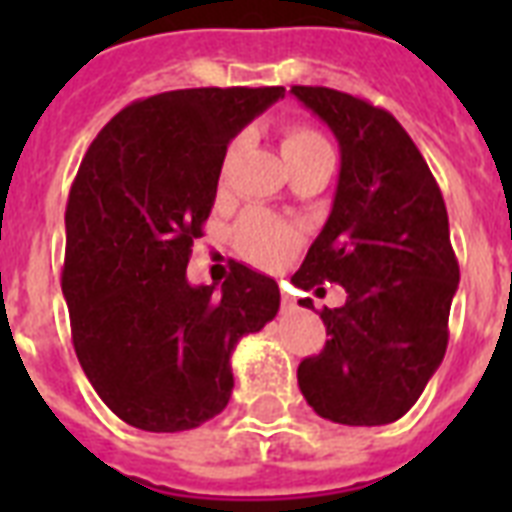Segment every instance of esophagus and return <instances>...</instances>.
Listing matches in <instances>:
<instances>
[{
  "label": "esophagus",
  "mask_w": 512,
  "mask_h": 512,
  "mask_svg": "<svg viewBox=\"0 0 512 512\" xmlns=\"http://www.w3.org/2000/svg\"><path fill=\"white\" fill-rule=\"evenodd\" d=\"M295 297H289V295H284L281 297V308H284V311H292V308H295Z\"/></svg>",
  "instance_id": "esophagus-1"
}]
</instances>
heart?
I'll return each mask as SVG.
<instances>
[{
    "mask_svg": "<svg viewBox=\"0 0 512 512\" xmlns=\"http://www.w3.org/2000/svg\"><path fill=\"white\" fill-rule=\"evenodd\" d=\"M319 148H327V140L305 124H292L281 135V154H284L287 164H295L297 159H303ZM236 151H239V140L228 148L223 159V172L231 167ZM236 241L252 263L263 265V268H281L284 263H289V257L295 255L303 236L295 225L284 223L279 217L265 215V212H247L241 217V223L236 225Z\"/></svg>",
    "mask_w": 512,
    "mask_h": 512,
    "instance_id": "b5f03b06",
    "label": "heart"
}]
</instances>
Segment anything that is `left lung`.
Wrapping results in <instances>:
<instances>
[{"label": "left lung", "mask_w": 512, "mask_h": 512, "mask_svg": "<svg viewBox=\"0 0 512 512\" xmlns=\"http://www.w3.org/2000/svg\"><path fill=\"white\" fill-rule=\"evenodd\" d=\"M340 143V177L327 223L295 284L345 287L324 308L327 345L303 358L297 382L324 420L388 425L404 417L444 361L460 265L444 196L396 116L348 92L292 87ZM300 305L313 308L311 297Z\"/></svg>", "instance_id": "8db88e82"}]
</instances>
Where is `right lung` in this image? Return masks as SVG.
Returning a JSON list of instances; mask_svg holds the SVG:
<instances>
[{
    "mask_svg": "<svg viewBox=\"0 0 512 512\" xmlns=\"http://www.w3.org/2000/svg\"><path fill=\"white\" fill-rule=\"evenodd\" d=\"M284 87H199L138 100L87 148L66 207L63 297L87 380L132 428H199L228 404L231 356L279 313V284L236 263L185 279L225 151Z\"/></svg>",
    "mask_w": 512,
    "mask_h": 512,
    "instance_id": "obj_1",
    "label": "right lung"
}]
</instances>
